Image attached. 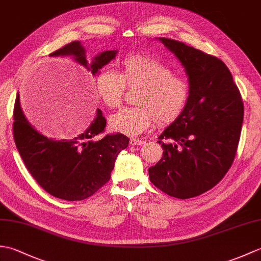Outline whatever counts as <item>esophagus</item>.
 <instances>
[{"instance_id":"esophagus-1","label":"esophagus","mask_w":261,"mask_h":261,"mask_svg":"<svg viewBox=\"0 0 261 261\" xmlns=\"http://www.w3.org/2000/svg\"><path fill=\"white\" fill-rule=\"evenodd\" d=\"M145 142H146L145 140L139 139V138H131V139H130V145L131 146H141Z\"/></svg>"}]
</instances>
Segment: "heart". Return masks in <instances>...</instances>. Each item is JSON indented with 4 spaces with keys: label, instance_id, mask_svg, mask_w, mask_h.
<instances>
[{
    "label": "heart",
    "instance_id": "heart-1",
    "mask_svg": "<svg viewBox=\"0 0 261 261\" xmlns=\"http://www.w3.org/2000/svg\"><path fill=\"white\" fill-rule=\"evenodd\" d=\"M126 88H139L135 97L137 107L113 114L109 124L113 131L129 136L140 135L154 122L162 127L175 123L191 97L185 77L174 74L168 65L146 54L126 55L119 71L103 68L96 75V93L110 109L121 107Z\"/></svg>",
    "mask_w": 261,
    "mask_h": 261
}]
</instances>
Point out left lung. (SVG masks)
I'll return each instance as SVG.
<instances>
[{
  "label": "left lung",
  "instance_id": "1",
  "mask_svg": "<svg viewBox=\"0 0 261 261\" xmlns=\"http://www.w3.org/2000/svg\"><path fill=\"white\" fill-rule=\"evenodd\" d=\"M159 40L184 65L191 97L180 118L159 136L163 157L149 168V178L167 195L185 199L213 188L229 171L240 140L243 102L222 60L181 41Z\"/></svg>",
  "mask_w": 261,
  "mask_h": 261
}]
</instances>
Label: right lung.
Returning a JSON list of instances; mask_svg holds the SVG:
<instances>
[{"mask_svg":"<svg viewBox=\"0 0 261 261\" xmlns=\"http://www.w3.org/2000/svg\"><path fill=\"white\" fill-rule=\"evenodd\" d=\"M59 55H73L77 63L95 75L115 57L116 50L103 51L88 63L81 42L73 41L50 56ZM13 120L15 146L29 173L47 193L66 201H82L107 184L119 152L129 145V138L119 132L98 137L107 126L101 110L84 134L63 140L48 139L39 134L22 113L19 95Z\"/></svg>","mask_w":261,"mask_h":261,"instance_id":"add662e5","label":"right lung"}]
</instances>
